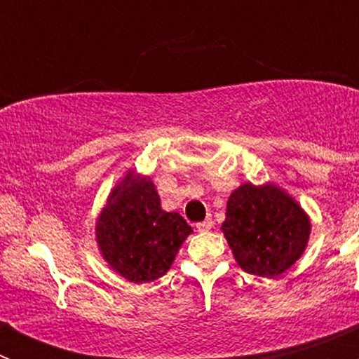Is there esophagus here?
Returning a JSON list of instances; mask_svg holds the SVG:
<instances>
[{"instance_id": "34e87169", "label": "esophagus", "mask_w": 359, "mask_h": 359, "mask_svg": "<svg viewBox=\"0 0 359 359\" xmlns=\"http://www.w3.org/2000/svg\"><path fill=\"white\" fill-rule=\"evenodd\" d=\"M212 226H214V221H212L210 217H207L205 221H201V223L196 224L198 231H208V230H212Z\"/></svg>"}]
</instances>
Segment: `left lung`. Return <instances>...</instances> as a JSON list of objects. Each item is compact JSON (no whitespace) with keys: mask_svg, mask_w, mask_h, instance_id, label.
<instances>
[{"mask_svg":"<svg viewBox=\"0 0 359 359\" xmlns=\"http://www.w3.org/2000/svg\"><path fill=\"white\" fill-rule=\"evenodd\" d=\"M221 230L241 269L275 278L306 252L311 219L280 187L243 183L228 198Z\"/></svg>","mask_w":359,"mask_h":359,"instance_id":"8db88e82","label":"left lung"}]
</instances>
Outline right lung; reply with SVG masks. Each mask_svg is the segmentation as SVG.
Instances as JSON below:
<instances>
[{"instance_id": "add662e5", "label": "right lung", "mask_w": 359, "mask_h": 359, "mask_svg": "<svg viewBox=\"0 0 359 359\" xmlns=\"http://www.w3.org/2000/svg\"><path fill=\"white\" fill-rule=\"evenodd\" d=\"M190 233L182 215L161 208L151 177L131 169L116 182L95 223L102 259L135 284L163 277Z\"/></svg>"}]
</instances>
